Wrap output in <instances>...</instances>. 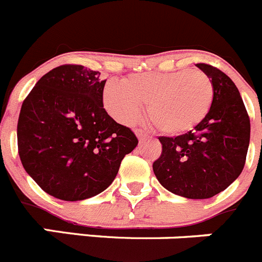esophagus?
<instances>
[{
  "label": "esophagus",
  "instance_id": "obj_1",
  "mask_svg": "<svg viewBox=\"0 0 262 262\" xmlns=\"http://www.w3.org/2000/svg\"><path fill=\"white\" fill-rule=\"evenodd\" d=\"M134 133H136L137 138H138L139 141L147 137V133H146V132H143V130H141V129H137V130H134Z\"/></svg>",
  "mask_w": 262,
  "mask_h": 262
}]
</instances>
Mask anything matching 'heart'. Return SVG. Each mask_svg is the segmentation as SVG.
Instances as JSON below:
<instances>
[{
	"instance_id": "obj_1",
	"label": "heart",
	"mask_w": 262,
	"mask_h": 262,
	"mask_svg": "<svg viewBox=\"0 0 262 262\" xmlns=\"http://www.w3.org/2000/svg\"><path fill=\"white\" fill-rule=\"evenodd\" d=\"M214 89L208 75L199 70L134 73L124 82L108 80L103 104L123 125H133L146 115L152 125L167 136H181L196 128L207 117Z\"/></svg>"
}]
</instances>
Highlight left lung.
<instances>
[{"mask_svg":"<svg viewBox=\"0 0 262 262\" xmlns=\"http://www.w3.org/2000/svg\"><path fill=\"white\" fill-rule=\"evenodd\" d=\"M196 67L213 84L211 110L194 130L173 138L159 137L163 152L152 169L168 191L187 199H208L230 186L243 170L251 124L233 80L209 64Z\"/></svg>","mask_w":262,"mask_h":262,"instance_id":"left-lung-1","label":"left lung"}]
</instances>
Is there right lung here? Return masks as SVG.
<instances>
[{"label": "right lung", "instance_id": "1", "mask_svg": "<svg viewBox=\"0 0 262 262\" xmlns=\"http://www.w3.org/2000/svg\"><path fill=\"white\" fill-rule=\"evenodd\" d=\"M104 84L98 71L59 66L21 104L16 133L21 164L57 199L77 202L104 191L138 145L133 132L103 108Z\"/></svg>", "mask_w": 262, "mask_h": 262}]
</instances>
